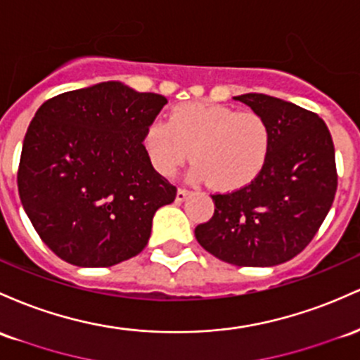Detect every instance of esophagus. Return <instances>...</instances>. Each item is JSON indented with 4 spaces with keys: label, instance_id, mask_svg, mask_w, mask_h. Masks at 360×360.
<instances>
[{
    "label": "esophagus",
    "instance_id": "obj_1",
    "mask_svg": "<svg viewBox=\"0 0 360 360\" xmlns=\"http://www.w3.org/2000/svg\"><path fill=\"white\" fill-rule=\"evenodd\" d=\"M188 196H189V191H188V189H186V188H179V189H177L176 201H179V203H181V201H184V200H186Z\"/></svg>",
    "mask_w": 360,
    "mask_h": 360
}]
</instances>
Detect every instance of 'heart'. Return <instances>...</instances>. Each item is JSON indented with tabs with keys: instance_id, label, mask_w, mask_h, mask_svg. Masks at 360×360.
I'll use <instances>...</instances> for the list:
<instances>
[{
	"instance_id": "1",
	"label": "heart",
	"mask_w": 360,
	"mask_h": 360,
	"mask_svg": "<svg viewBox=\"0 0 360 360\" xmlns=\"http://www.w3.org/2000/svg\"><path fill=\"white\" fill-rule=\"evenodd\" d=\"M143 147L164 176L176 172L191 150L196 179L234 189L262 171L270 153L271 128L252 110L189 102L172 109L167 122L153 121L143 133Z\"/></svg>"
}]
</instances>
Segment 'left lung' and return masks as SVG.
<instances>
[{
	"instance_id": "obj_1",
	"label": "left lung",
	"mask_w": 360,
	"mask_h": 360,
	"mask_svg": "<svg viewBox=\"0 0 360 360\" xmlns=\"http://www.w3.org/2000/svg\"><path fill=\"white\" fill-rule=\"evenodd\" d=\"M234 101L268 121L271 147L248 186L213 195L215 212L195 229L215 258L238 266H275L314 238L337 193L335 147L325 121L292 102L264 94Z\"/></svg>"
}]
</instances>
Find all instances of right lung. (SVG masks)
<instances>
[{
	"label": "right lung",
	"mask_w": 360,
	"mask_h": 360,
	"mask_svg": "<svg viewBox=\"0 0 360 360\" xmlns=\"http://www.w3.org/2000/svg\"><path fill=\"white\" fill-rule=\"evenodd\" d=\"M167 98L102 82L44 102L23 138L18 193L46 246L84 268L143 251L176 186L153 169L143 133Z\"/></svg>",
	"instance_id": "obj_1"
}]
</instances>
